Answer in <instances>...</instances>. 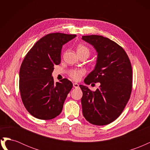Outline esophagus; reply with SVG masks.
I'll return each instance as SVG.
<instances>
[{"mask_svg": "<svg viewBox=\"0 0 150 150\" xmlns=\"http://www.w3.org/2000/svg\"><path fill=\"white\" fill-rule=\"evenodd\" d=\"M73 86H74V88H79V85L78 83H74Z\"/></svg>", "mask_w": 150, "mask_h": 150, "instance_id": "34e87169", "label": "esophagus"}]
</instances>
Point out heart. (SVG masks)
<instances>
[{
  "label": "heart",
  "mask_w": 150,
  "mask_h": 150,
  "mask_svg": "<svg viewBox=\"0 0 150 150\" xmlns=\"http://www.w3.org/2000/svg\"><path fill=\"white\" fill-rule=\"evenodd\" d=\"M77 52L78 53L81 52H88L89 54V51L88 48L83 45H79L77 47ZM85 74V71L83 69H78V70H72L70 72V76L75 81H79L81 77Z\"/></svg>",
  "instance_id": "1"
}]
</instances>
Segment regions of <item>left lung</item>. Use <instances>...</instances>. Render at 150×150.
Segmentation results:
<instances>
[{
    "mask_svg": "<svg viewBox=\"0 0 150 150\" xmlns=\"http://www.w3.org/2000/svg\"><path fill=\"white\" fill-rule=\"evenodd\" d=\"M82 39L96 50V64L84 79L86 85L100 83L91 91L79 85L85 119L95 125H106L119 117L128 103L132 89V67L127 54L118 44L101 35H84Z\"/></svg>",
    "mask_w": 150,
    "mask_h": 150,
    "instance_id": "8db88e82",
    "label": "left lung"
}]
</instances>
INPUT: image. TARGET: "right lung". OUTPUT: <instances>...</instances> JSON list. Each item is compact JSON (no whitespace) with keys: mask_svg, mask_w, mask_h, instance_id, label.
<instances>
[{"mask_svg":"<svg viewBox=\"0 0 150 150\" xmlns=\"http://www.w3.org/2000/svg\"><path fill=\"white\" fill-rule=\"evenodd\" d=\"M75 34H49L39 39L27 54L19 71V90L22 103L31 115L51 120L62 110L72 83L67 79L54 82V66L61 62L62 46Z\"/></svg>","mask_w":150,"mask_h":150,"instance_id":"1","label":"right lung"}]
</instances>
